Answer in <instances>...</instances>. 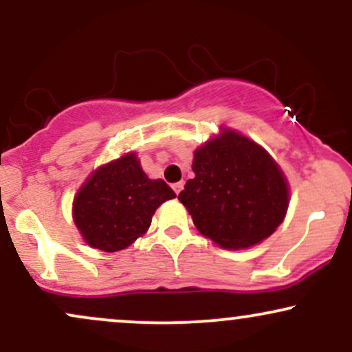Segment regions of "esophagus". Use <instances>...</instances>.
Instances as JSON below:
<instances>
[{
  "instance_id": "34e87169",
  "label": "esophagus",
  "mask_w": 352,
  "mask_h": 352,
  "mask_svg": "<svg viewBox=\"0 0 352 352\" xmlns=\"http://www.w3.org/2000/svg\"><path fill=\"white\" fill-rule=\"evenodd\" d=\"M172 188H173V192H175L177 195H179L180 190L184 188V182H177V184H173V185H172Z\"/></svg>"
}]
</instances>
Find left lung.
<instances>
[{
    "label": "left lung",
    "mask_w": 352,
    "mask_h": 352,
    "mask_svg": "<svg viewBox=\"0 0 352 352\" xmlns=\"http://www.w3.org/2000/svg\"><path fill=\"white\" fill-rule=\"evenodd\" d=\"M193 179L179 200L197 230L227 250L261 243L288 210L286 177L273 157L248 137L225 129L193 155Z\"/></svg>",
    "instance_id": "obj_1"
}]
</instances>
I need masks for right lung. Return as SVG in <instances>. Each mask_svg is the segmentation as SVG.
<instances>
[{
	"label": "right lung",
	"mask_w": 352,
	"mask_h": 352,
	"mask_svg": "<svg viewBox=\"0 0 352 352\" xmlns=\"http://www.w3.org/2000/svg\"><path fill=\"white\" fill-rule=\"evenodd\" d=\"M170 199L175 192L162 179H148L129 152L91 173L74 197L72 217L87 245L112 253L142 236L155 210Z\"/></svg>",
	"instance_id": "1"
}]
</instances>
